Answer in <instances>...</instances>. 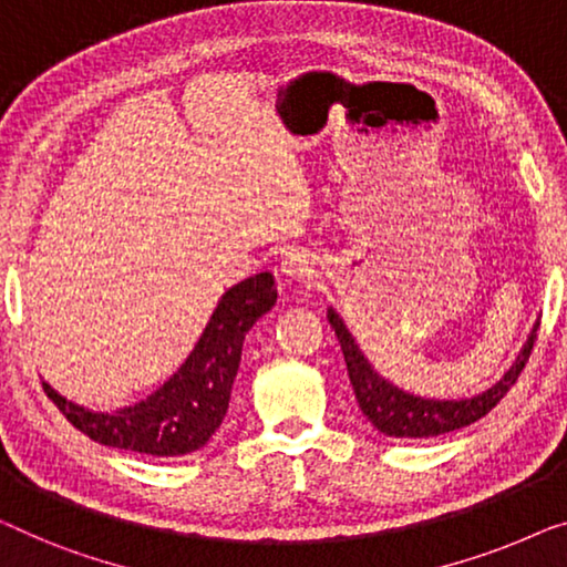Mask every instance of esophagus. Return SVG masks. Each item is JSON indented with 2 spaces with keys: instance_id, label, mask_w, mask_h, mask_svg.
Masks as SVG:
<instances>
[{
  "instance_id": "34e87169",
  "label": "esophagus",
  "mask_w": 567,
  "mask_h": 567,
  "mask_svg": "<svg viewBox=\"0 0 567 567\" xmlns=\"http://www.w3.org/2000/svg\"><path fill=\"white\" fill-rule=\"evenodd\" d=\"M317 270V258L303 248H289L281 252L278 278L281 281H311Z\"/></svg>"
}]
</instances>
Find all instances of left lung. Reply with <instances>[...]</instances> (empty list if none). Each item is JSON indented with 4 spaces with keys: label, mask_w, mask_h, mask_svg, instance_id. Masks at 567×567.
<instances>
[{
    "label": "left lung",
    "mask_w": 567,
    "mask_h": 567,
    "mask_svg": "<svg viewBox=\"0 0 567 567\" xmlns=\"http://www.w3.org/2000/svg\"><path fill=\"white\" fill-rule=\"evenodd\" d=\"M327 319H330L334 334H338L344 365H348V375L352 383V393H355V401L360 412L368 416L375 430L389 434V437H404V440H430L437 437V434L461 430L473 422H478L481 416H486L491 409H494L498 401H502L508 389L519 379L524 365L532 355V348H535V334H532L529 342L524 344L522 355L516 358L502 381H498L494 389L478 393L473 399L463 401H434V399H420L414 393H406L383 381L379 373L373 371L371 363L363 358V352L352 340L348 327L342 324L338 311H327Z\"/></svg>",
    "instance_id": "1"
}]
</instances>
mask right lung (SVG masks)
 I'll use <instances>...</instances> for the list:
<instances>
[{"instance_id":"obj_1","label":"right lung","mask_w":567,"mask_h":567,"mask_svg":"<svg viewBox=\"0 0 567 567\" xmlns=\"http://www.w3.org/2000/svg\"><path fill=\"white\" fill-rule=\"evenodd\" d=\"M276 303L274 276L258 274L219 299L199 342L171 379L137 404L89 409L43 383L65 420L106 447L153 457H178L204 447L223 424L240 368L243 340Z\"/></svg>"}]
</instances>
